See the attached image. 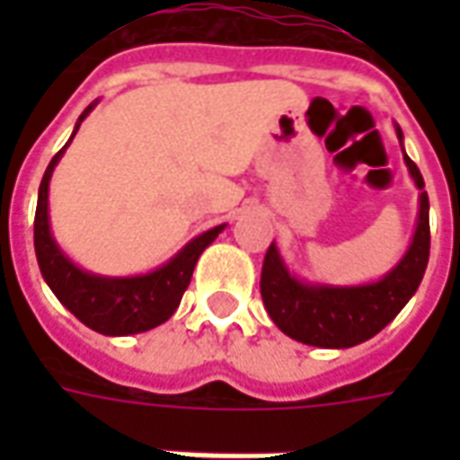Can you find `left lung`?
<instances>
[{"label": "left lung", "instance_id": "obj_1", "mask_svg": "<svg viewBox=\"0 0 460 460\" xmlns=\"http://www.w3.org/2000/svg\"><path fill=\"white\" fill-rule=\"evenodd\" d=\"M402 142V130L396 128ZM404 162L411 180L419 187V221L414 239L404 259L386 273L385 279L367 286H313L298 280L280 259L276 243H270L261 270V298L270 320L288 338L303 345L342 349L375 338L399 315L424 279L429 263V197L424 177L404 152Z\"/></svg>", "mask_w": 460, "mask_h": 460}]
</instances>
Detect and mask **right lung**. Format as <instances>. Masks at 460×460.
Returning <instances> with one entry per match:
<instances>
[{
    "label": "right lung",
    "mask_w": 460,
    "mask_h": 460,
    "mask_svg": "<svg viewBox=\"0 0 460 460\" xmlns=\"http://www.w3.org/2000/svg\"><path fill=\"white\" fill-rule=\"evenodd\" d=\"M93 105H88L84 115L78 118L74 135L81 128L85 115L93 111ZM74 135H71V140H74ZM68 142H66V147H68ZM66 147L56 152L54 160L49 162L41 187H39L34 249L41 276L49 283V288L54 290L56 298L61 300L84 325L101 335H135V332L157 328L180 308V300L190 286L201 251L219 236L226 224L199 234L162 269L145 273V276L105 279V276H95V273L78 269L74 261L58 249L51 226H49V181H51L54 167L61 160Z\"/></svg>",
    "instance_id": "add662e5"
}]
</instances>
